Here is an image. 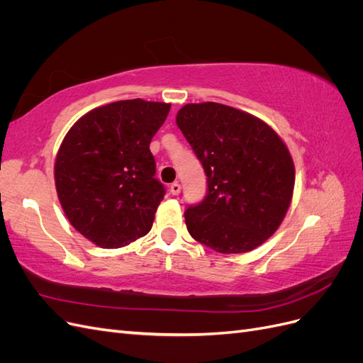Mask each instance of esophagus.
<instances>
[{
    "label": "esophagus",
    "mask_w": 363,
    "mask_h": 363,
    "mask_svg": "<svg viewBox=\"0 0 363 363\" xmlns=\"http://www.w3.org/2000/svg\"><path fill=\"white\" fill-rule=\"evenodd\" d=\"M169 192H171L172 195H179V194L182 192V184H180L179 182H174V183L171 184Z\"/></svg>",
    "instance_id": "esophagus-1"
}]
</instances>
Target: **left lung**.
Instances as JSON below:
<instances>
[{"label":"left lung","instance_id":"8db88e82","mask_svg":"<svg viewBox=\"0 0 363 363\" xmlns=\"http://www.w3.org/2000/svg\"><path fill=\"white\" fill-rule=\"evenodd\" d=\"M175 121L207 177L204 200L184 212L191 236L223 255L262 245L292 200L286 144L262 119L218 103L186 104Z\"/></svg>","mask_w":363,"mask_h":363}]
</instances>
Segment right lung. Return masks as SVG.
<instances>
[{
    "label": "right lung",
    "mask_w": 363,
    "mask_h": 363,
    "mask_svg": "<svg viewBox=\"0 0 363 363\" xmlns=\"http://www.w3.org/2000/svg\"><path fill=\"white\" fill-rule=\"evenodd\" d=\"M171 104L124 100L96 107L71 127L54 163L71 225L101 248L145 236L164 196L150 142Z\"/></svg>",
    "instance_id": "right-lung-1"
}]
</instances>
